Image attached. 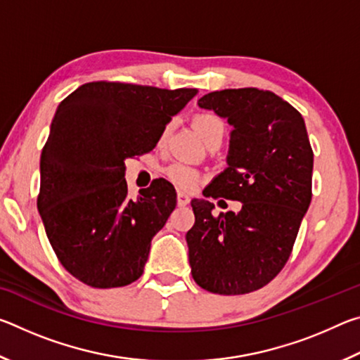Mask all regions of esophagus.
<instances>
[{
	"label": "esophagus",
	"instance_id": "34e87169",
	"mask_svg": "<svg viewBox=\"0 0 360 360\" xmlns=\"http://www.w3.org/2000/svg\"><path fill=\"white\" fill-rule=\"evenodd\" d=\"M188 202H191V197H188L187 193L178 192V205L179 206H186V205H188Z\"/></svg>",
	"mask_w": 360,
	"mask_h": 360
}]
</instances>
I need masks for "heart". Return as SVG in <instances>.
<instances>
[{"instance_id":"heart-1","label":"heart","mask_w":360,"mask_h":360,"mask_svg":"<svg viewBox=\"0 0 360 360\" xmlns=\"http://www.w3.org/2000/svg\"><path fill=\"white\" fill-rule=\"evenodd\" d=\"M195 129L200 133L205 141H210L211 138L214 136H224L225 133V124L222 122L221 117H217L216 114L212 112H200L195 115L193 119ZM173 129V124H167L165 129L162 130L160 135V143L165 141L168 138L169 131ZM168 178L172 179L176 186H179L182 188H192L195 184H197L200 176L195 172L192 167L186 165V163H174L168 168Z\"/></svg>"}]
</instances>
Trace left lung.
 Segmentation results:
<instances>
[{
	"label": "left lung",
	"mask_w": 360,
	"mask_h": 360,
	"mask_svg": "<svg viewBox=\"0 0 360 360\" xmlns=\"http://www.w3.org/2000/svg\"><path fill=\"white\" fill-rule=\"evenodd\" d=\"M233 127L227 168L205 197L238 200V212L212 214L208 200H192L188 264L200 288L240 295L264 288L288 262L311 203L313 149L302 114L259 89H225L198 100Z\"/></svg>",
	"instance_id": "8db88e82"
}]
</instances>
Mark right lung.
<instances>
[{"instance_id":"1","label":"right lung","mask_w":360,"mask_h":360,"mask_svg":"<svg viewBox=\"0 0 360 360\" xmlns=\"http://www.w3.org/2000/svg\"><path fill=\"white\" fill-rule=\"evenodd\" d=\"M197 94L100 81L58 105L41 154L38 211L60 264L79 281L109 289L143 275L176 191L160 178L130 200L125 160L154 149Z\"/></svg>"}]
</instances>
